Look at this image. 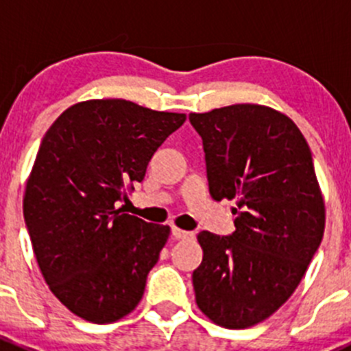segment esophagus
Wrapping results in <instances>:
<instances>
[{
	"label": "esophagus",
	"mask_w": 351,
	"mask_h": 351,
	"mask_svg": "<svg viewBox=\"0 0 351 351\" xmlns=\"http://www.w3.org/2000/svg\"><path fill=\"white\" fill-rule=\"evenodd\" d=\"M171 234H173V238H175V239H190V238H193V232L183 231V229H180V228H173Z\"/></svg>",
	"instance_id": "1"
}]
</instances>
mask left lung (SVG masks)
I'll use <instances>...</instances> for the list:
<instances>
[{
	"instance_id": "8db88e82",
	"label": "left lung",
	"mask_w": 351,
	"mask_h": 351,
	"mask_svg": "<svg viewBox=\"0 0 351 351\" xmlns=\"http://www.w3.org/2000/svg\"><path fill=\"white\" fill-rule=\"evenodd\" d=\"M204 143L210 197L236 200V231L197 236V306L212 323L251 328L290 299L326 224L306 137L292 119L258 104L190 113Z\"/></svg>"
}]
</instances>
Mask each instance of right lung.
Here are the masks:
<instances>
[{
  "instance_id": "add662e5",
  "label": "right lung",
  "mask_w": 351,
  "mask_h": 351,
  "mask_svg": "<svg viewBox=\"0 0 351 351\" xmlns=\"http://www.w3.org/2000/svg\"><path fill=\"white\" fill-rule=\"evenodd\" d=\"M185 120V113L104 98L71 105L45 132L23 215L45 284L81 319L115 323L143 299L169 226L123 214L117 204Z\"/></svg>"
}]
</instances>
